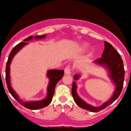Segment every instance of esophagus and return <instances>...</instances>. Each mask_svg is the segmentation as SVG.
<instances>
[{"instance_id": "34e87169", "label": "esophagus", "mask_w": 131, "mask_h": 131, "mask_svg": "<svg viewBox=\"0 0 131 131\" xmlns=\"http://www.w3.org/2000/svg\"><path fill=\"white\" fill-rule=\"evenodd\" d=\"M71 71H72V68L71 66H67L64 69V73L65 74H70L71 73Z\"/></svg>"}]
</instances>
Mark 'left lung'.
Returning <instances> with one entry per match:
<instances>
[{"mask_svg": "<svg viewBox=\"0 0 131 131\" xmlns=\"http://www.w3.org/2000/svg\"><path fill=\"white\" fill-rule=\"evenodd\" d=\"M95 62L98 64L105 65L109 69L111 78L116 84V89L111 99L104 103L100 107H94L88 105L87 103L82 101L81 98H79L76 92L77 86L74 82H72V90H71L72 97L74 99L76 104L83 109L94 113H96L104 109L108 105H111L115 100L118 99L123 90L124 80H125V69H124L123 59H121V57L117 52V50L109 42L106 41L105 42V50L103 51L102 57L95 60ZM79 77V74H75L74 76V79L77 80Z\"/></svg>", "mask_w": 131, "mask_h": 131, "instance_id": "left-lung-1", "label": "left lung"}]
</instances>
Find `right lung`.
<instances>
[{"instance_id": "add662e5", "label": "right lung", "mask_w": 131, "mask_h": 131, "mask_svg": "<svg viewBox=\"0 0 131 131\" xmlns=\"http://www.w3.org/2000/svg\"><path fill=\"white\" fill-rule=\"evenodd\" d=\"M45 35H38L35 37V38H45ZM33 38L32 36H30L28 38H25L23 41H28L29 40H31L32 38ZM26 42H22L16 45L13 49H12L11 52L10 53L9 56H8V59L7 62H6V85H7L8 90L9 91V93L11 94L12 96L14 97L15 100L18 101V103L23 106L26 107V108L31 110H36L39 109V108H44L45 106H48L50 103V102L52 101V96L54 93V89H55V86L57 83L60 81V79H62L64 74V71L62 70H50L48 71L47 73V76L50 79V82H49V86H48V95L45 99L42 100L40 101H37V102H26V103H23L20 100L18 99V96H17V94L15 93V92L13 90L12 87L10 86V64L11 62V60L13 59V57L15 56V54L18 52L20 49H21L22 47H24L25 45H26Z\"/></svg>"}]
</instances>
